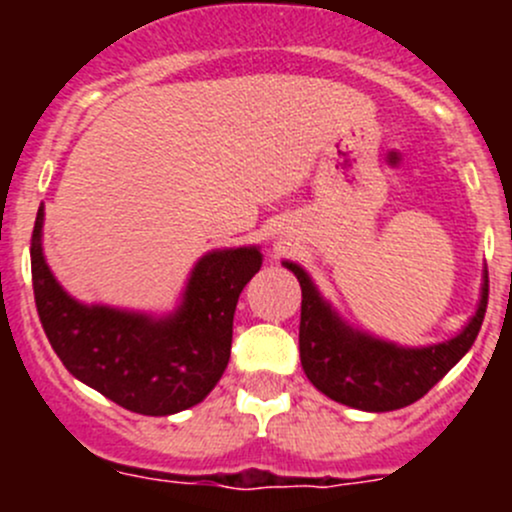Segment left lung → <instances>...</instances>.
<instances>
[{
    "label": "left lung",
    "instance_id": "8db88e82",
    "mask_svg": "<svg viewBox=\"0 0 512 512\" xmlns=\"http://www.w3.org/2000/svg\"><path fill=\"white\" fill-rule=\"evenodd\" d=\"M282 265L302 287L299 359L307 379L332 401L359 411H396L426 396L476 342L488 307V270H483L476 314L456 337L426 347H401L356 329L322 297L297 262Z\"/></svg>",
    "mask_w": 512,
    "mask_h": 512
}]
</instances>
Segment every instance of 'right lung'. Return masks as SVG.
<instances>
[{
	"instance_id": "add662e5",
	"label": "right lung",
	"mask_w": 512,
	"mask_h": 512,
	"mask_svg": "<svg viewBox=\"0 0 512 512\" xmlns=\"http://www.w3.org/2000/svg\"><path fill=\"white\" fill-rule=\"evenodd\" d=\"M44 203L32 235V282L41 327L66 369L123 409L170 416L200 404L223 376L242 287L262 267L257 245L210 250L190 270L173 312L86 304L46 265Z\"/></svg>"
}]
</instances>
